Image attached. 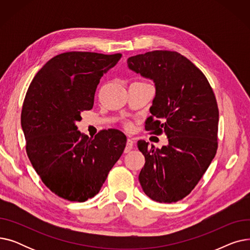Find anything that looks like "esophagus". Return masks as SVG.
I'll return each mask as SVG.
<instances>
[{
	"label": "esophagus",
	"instance_id": "obj_1",
	"mask_svg": "<svg viewBox=\"0 0 250 250\" xmlns=\"http://www.w3.org/2000/svg\"><path fill=\"white\" fill-rule=\"evenodd\" d=\"M134 144H135V141L133 139L128 138L126 140V146H125V153H128L130 150H132L133 147H134Z\"/></svg>",
	"mask_w": 250,
	"mask_h": 250
}]
</instances>
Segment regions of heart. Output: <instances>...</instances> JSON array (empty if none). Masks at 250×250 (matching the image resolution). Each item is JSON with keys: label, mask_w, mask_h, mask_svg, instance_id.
Listing matches in <instances>:
<instances>
[{"label": "heart", "mask_w": 250, "mask_h": 250, "mask_svg": "<svg viewBox=\"0 0 250 250\" xmlns=\"http://www.w3.org/2000/svg\"><path fill=\"white\" fill-rule=\"evenodd\" d=\"M127 126H129V124H127Z\"/></svg>", "instance_id": "heart-1"}]
</instances>
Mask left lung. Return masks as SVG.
Returning <instances> with one entry per match:
<instances>
[{"instance_id": "8db88e82", "label": "left lung", "mask_w": 250, "mask_h": 250, "mask_svg": "<svg viewBox=\"0 0 250 250\" xmlns=\"http://www.w3.org/2000/svg\"><path fill=\"white\" fill-rule=\"evenodd\" d=\"M130 70L154 81L156 95L146 129L168 146L138 142L145 156L139 180L150 199L175 203L198 185L218 149V104L203 72L177 51L153 50L127 59Z\"/></svg>"}]
</instances>
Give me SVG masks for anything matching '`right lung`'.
Here are the masks:
<instances>
[{
	"mask_svg": "<svg viewBox=\"0 0 250 250\" xmlns=\"http://www.w3.org/2000/svg\"><path fill=\"white\" fill-rule=\"evenodd\" d=\"M121 58L63 52L50 59L29 85L21 112L26 153L45 187L62 199L93 198L125 150L126 137L118 129L89 138L76 125L81 112L93 107L101 77Z\"/></svg>",
	"mask_w": 250,
	"mask_h": 250,
	"instance_id": "add662e5",
	"label": "right lung"
}]
</instances>
